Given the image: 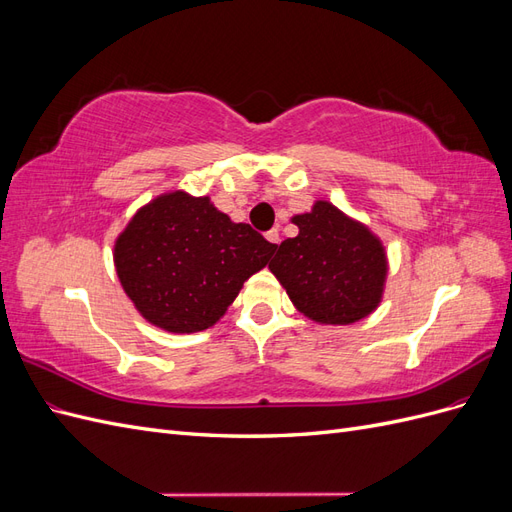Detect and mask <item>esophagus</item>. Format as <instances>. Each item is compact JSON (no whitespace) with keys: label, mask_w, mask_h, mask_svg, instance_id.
<instances>
[{"label":"esophagus","mask_w":512,"mask_h":512,"mask_svg":"<svg viewBox=\"0 0 512 512\" xmlns=\"http://www.w3.org/2000/svg\"><path fill=\"white\" fill-rule=\"evenodd\" d=\"M265 237H267V241H269V243H273V245H280V232H277V228H271Z\"/></svg>","instance_id":"1"}]
</instances>
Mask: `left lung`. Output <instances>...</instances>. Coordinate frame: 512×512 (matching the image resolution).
Returning a JSON list of instances; mask_svg holds the SVG:
<instances>
[{
  "label": "left lung",
  "instance_id": "obj_1",
  "mask_svg": "<svg viewBox=\"0 0 512 512\" xmlns=\"http://www.w3.org/2000/svg\"><path fill=\"white\" fill-rule=\"evenodd\" d=\"M299 235L280 243L269 262L292 305L318 324H352L382 303L389 258L363 222L329 200L292 215Z\"/></svg>",
  "mask_w": 512,
  "mask_h": 512
}]
</instances>
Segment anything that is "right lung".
I'll return each mask as SVG.
<instances>
[{
    "instance_id": "right-lung-1",
    "label": "right lung",
    "mask_w": 512,
    "mask_h": 512,
    "mask_svg": "<svg viewBox=\"0 0 512 512\" xmlns=\"http://www.w3.org/2000/svg\"><path fill=\"white\" fill-rule=\"evenodd\" d=\"M273 243L232 222L209 196L164 192L115 239V271L147 322L168 333L213 327L243 284L267 267Z\"/></svg>"
}]
</instances>
